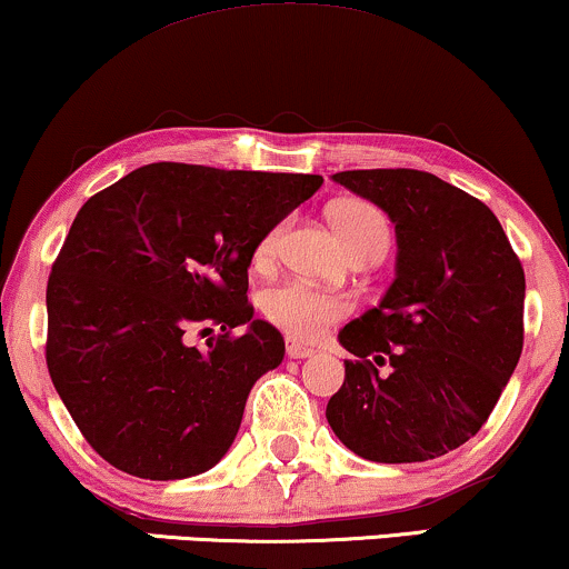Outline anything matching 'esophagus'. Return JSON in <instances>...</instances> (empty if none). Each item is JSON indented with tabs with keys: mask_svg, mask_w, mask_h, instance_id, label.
I'll list each match as a JSON object with an SVG mask.
<instances>
[{
	"mask_svg": "<svg viewBox=\"0 0 569 569\" xmlns=\"http://www.w3.org/2000/svg\"><path fill=\"white\" fill-rule=\"evenodd\" d=\"M287 356H290V359H308V356H313V348H308V346H303V342H298V340H292V338H287Z\"/></svg>",
	"mask_w": 569,
	"mask_h": 569,
	"instance_id": "34e87169",
	"label": "esophagus"
}]
</instances>
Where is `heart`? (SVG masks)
<instances>
[{
  "mask_svg": "<svg viewBox=\"0 0 569 569\" xmlns=\"http://www.w3.org/2000/svg\"><path fill=\"white\" fill-rule=\"evenodd\" d=\"M329 216H332L335 229H338L350 256H385L390 244V223L380 208L363 200H346L329 210ZM282 237L284 223H273L256 242L252 263L269 266L277 261ZM261 311L284 335L311 342L327 335L338 321L350 317L353 303L346 296H338V292L319 290V287L300 282V279H287V282L273 284L263 292Z\"/></svg>",
  "mask_w": 569,
  "mask_h": 569,
  "instance_id": "heart-1",
  "label": "heart"
}]
</instances>
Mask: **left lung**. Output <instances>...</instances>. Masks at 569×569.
<instances>
[{
	"label": "left lung",
	"mask_w": 569,
	"mask_h": 569,
	"mask_svg": "<svg viewBox=\"0 0 569 569\" xmlns=\"http://www.w3.org/2000/svg\"><path fill=\"white\" fill-rule=\"evenodd\" d=\"M338 184L396 223L382 303L342 327L346 382L327 422L382 465L438 459L488 422L525 340V271L486 202L413 168L342 171Z\"/></svg>",
	"instance_id": "left-lung-1"
}]
</instances>
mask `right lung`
<instances>
[{
    "label": "right lung",
    "mask_w": 569,
    "mask_h": 569,
    "mask_svg": "<svg viewBox=\"0 0 569 569\" xmlns=\"http://www.w3.org/2000/svg\"><path fill=\"white\" fill-rule=\"evenodd\" d=\"M321 184L313 173L150 163L83 202L49 273L44 356L108 465L181 480L229 451L250 388L284 356L279 329L252 319V250ZM210 331L208 349L193 346Z\"/></svg>",
    "instance_id": "right-lung-1"
}]
</instances>
